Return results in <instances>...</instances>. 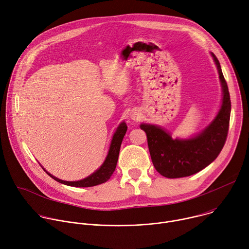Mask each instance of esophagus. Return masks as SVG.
Instances as JSON below:
<instances>
[{
    "label": "esophagus",
    "instance_id": "obj_1",
    "mask_svg": "<svg viewBox=\"0 0 249 249\" xmlns=\"http://www.w3.org/2000/svg\"><path fill=\"white\" fill-rule=\"evenodd\" d=\"M136 115H137V114H136V113H132V114H131V118H133V119H135V118H136Z\"/></svg>",
    "mask_w": 249,
    "mask_h": 249
}]
</instances>
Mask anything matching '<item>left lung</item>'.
I'll list each match as a JSON object with an SVG mask.
<instances>
[{
	"mask_svg": "<svg viewBox=\"0 0 249 249\" xmlns=\"http://www.w3.org/2000/svg\"><path fill=\"white\" fill-rule=\"evenodd\" d=\"M217 65L223 87L222 108L201 134L190 140H172L171 136L155 125L142 124L148 138L150 155L155 168L167 178H179L195 174L214 161L227 141L230 117L231 96L220 62L212 53Z\"/></svg>",
	"mask_w": 249,
	"mask_h": 249,
	"instance_id": "left-lung-1",
	"label": "left lung"
}]
</instances>
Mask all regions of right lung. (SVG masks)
I'll return each mask as SVG.
<instances>
[{"mask_svg": "<svg viewBox=\"0 0 249 249\" xmlns=\"http://www.w3.org/2000/svg\"><path fill=\"white\" fill-rule=\"evenodd\" d=\"M126 131H127V126L123 122L120 124L116 133L113 136L110 149H109L107 158H106L105 161L100 166V168H98L94 173H92L91 175L87 177V178H85L83 180H79V181H64V180H61V179L57 178V177L51 175L47 171H46V173L50 177H52L53 179H55L56 181L63 183L65 185L74 186V187H91V186H95V185L106 182L110 178L116 168L120 147L122 144V140L126 134Z\"/></svg>", "mask_w": 249, "mask_h": 249, "instance_id": "right-lung-1", "label": "right lung"}]
</instances>
